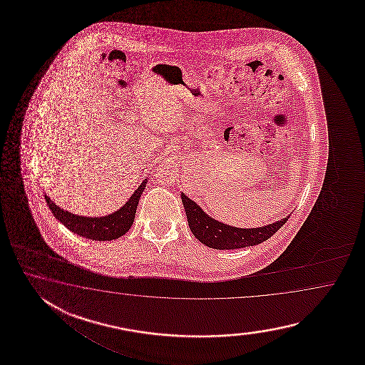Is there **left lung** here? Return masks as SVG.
<instances>
[{"label": "left lung", "mask_w": 365, "mask_h": 365, "mask_svg": "<svg viewBox=\"0 0 365 365\" xmlns=\"http://www.w3.org/2000/svg\"><path fill=\"white\" fill-rule=\"evenodd\" d=\"M181 200L185 209L187 223L195 239L201 241L206 247L212 249H239L258 245L270 239L274 233L288 220L283 217L272 225L258 227V228H237L225 225L210 217L203 210L192 201L185 194L181 193Z\"/></svg>", "instance_id": "left-lung-1"}]
</instances>
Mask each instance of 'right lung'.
<instances>
[{
  "label": "right lung",
  "instance_id": "1",
  "mask_svg": "<svg viewBox=\"0 0 365 365\" xmlns=\"http://www.w3.org/2000/svg\"><path fill=\"white\" fill-rule=\"evenodd\" d=\"M148 180L140 184L137 190L132 194L129 201L116 212L107 217H88L74 215L69 211L58 207L55 202L51 201L47 194H44L48 207L52 211L56 219L61 222L71 232L77 233L82 237L95 241L116 240L120 236L130 230L135 217V210L140 202V194L143 193Z\"/></svg>",
  "mask_w": 365,
  "mask_h": 365
}]
</instances>
